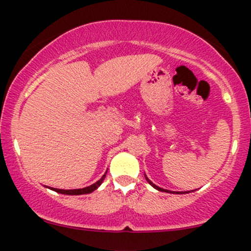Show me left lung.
I'll return each mask as SVG.
<instances>
[{
  "label": "left lung",
  "instance_id": "1",
  "mask_svg": "<svg viewBox=\"0 0 251 251\" xmlns=\"http://www.w3.org/2000/svg\"><path fill=\"white\" fill-rule=\"evenodd\" d=\"M145 178H146V180H148V183L150 184V185H152L153 186V188L155 189V190H158V191H162V192H168V194H177V195H184V194H189V192H191V191H170V190H166V189H163V188H159V186H157L155 185V184H153L152 183L151 180L149 179L148 178V176L145 175ZM195 191V190H194Z\"/></svg>",
  "mask_w": 251,
  "mask_h": 251
}]
</instances>
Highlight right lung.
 <instances>
[{
  "mask_svg": "<svg viewBox=\"0 0 251 251\" xmlns=\"http://www.w3.org/2000/svg\"><path fill=\"white\" fill-rule=\"evenodd\" d=\"M106 174H107V171L105 172V175H103L99 180L96 181V183H94V184H92V185L86 186V188H83V189H74V190H62V189H55V188H48V189L53 190V191L59 192V194H62V195H72V196H73V195L91 194V192H93L94 190H97L100 185H101V183H102L103 179H105V177H106Z\"/></svg>",
  "mask_w": 251,
  "mask_h": 251,
  "instance_id": "right-lung-1",
  "label": "right lung"
}]
</instances>
